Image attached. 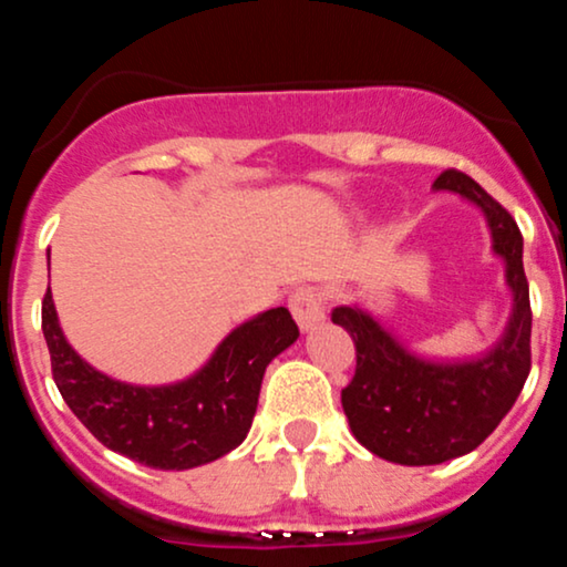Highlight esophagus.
I'll use <instances>...</instances> for the list:
<instances>
[{"label":"esophagus","instance_id":"obj_1","mask_svg":"<svg viewBox=\"0 0 567 567\" xmlns=\"http://www.w3.org/2000/svg\"><path fill=\"white\" fill-rule=\"evenodd\" d=\"M290 311L296 317L298 328L303 333H311L317 324L324 320V298L320 288H298L290 296Z\"/></svg>","mask_w":567,"mask_h":567}]
</instances>
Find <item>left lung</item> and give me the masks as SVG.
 I'll list each match as a JSON object with an SVG mask.
<instances>
[{
	"label": "left lung",
	"instance_id": "8db88e82",
	"mask_svg": "<svg viewBox=\"0 0 567 567\" xmlns=\"http://www.w3.org/2000/svg\"><path fill=\"white\" fill-rule=\"evenodd\" d=\"M447 192L483 213L493 256L504 264L509 320L493 347L472 357H432L413 349L365 306H336L330 320L357 347V373L341 392L349 429L370 453L402 466H432L472 453L509 413L530 373V298L523 234L504 207L470 175L445 171Z\"/></svg>",
	"mask_w": 567,
	"mask_h": 567
}]
</instances>
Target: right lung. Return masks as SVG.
<instances>
[{
    "mask_svg": "<svg viewBox=\"0 0 567 567\" xmlns=\"http://www.w3.org/2000/svg\"><path fill=\"white\" fill-rule=\"evenodd\" d=\"M42 333L58 392L97 442L152 470L184 472L243 445L266 368L296 343L298 324L285 306L261 311L239 322L192 375L154 386L112 379L90 365L63 336L50 288Z\"/></svg>",
    "mask_w": 567,
    "mask_h": 567,
    "instance_id": "1",
    "label": "right lung"
}]
</instances>
